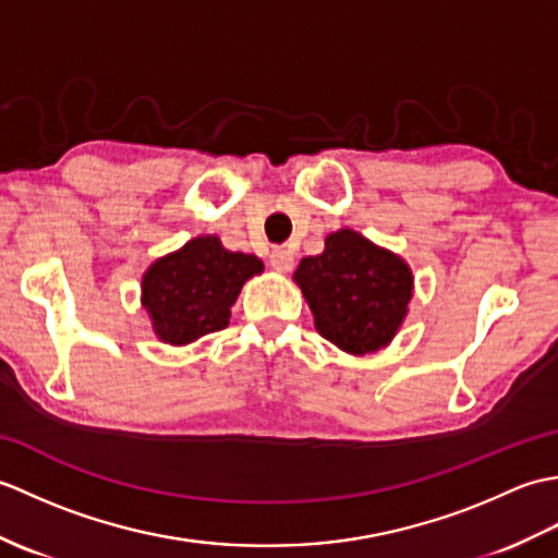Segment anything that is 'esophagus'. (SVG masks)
Here are the masks:
<instances>
[{
    "label": "esophagus",
    "mask_w": 558,
    "mask_h": 558,
    "mask_svg": "<svg viewBox=\"0 0 558 558\" xmlns=\"http://www.w3.org/2000/svg\"><path fill=\"white\" fill-rule=\"evenodd\" d=\"M270 266L276 268L278 272H288V270H292V266H294V256H292V252L290 248H286V246H276L270 252Z\"/></svg>",
    "instance_id": "obj_1"
}]
</instances>
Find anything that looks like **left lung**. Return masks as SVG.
Wrapping results in <instances>:
<instances>
[{"instance_id": "8db88e82", "label": "left lung", "mask_w": 558, "mask_h": 558, "mask_svg": "<svg viewBox=\"0 0 558 558\" xmlns=\"http://www.w3.org/2000/svg\"><path fill=\"white\" fill-rule=\"evenodd\" d=\"M292 280L318 333L354 357L396 338L414 294L408 260L350 228L330 232L324 252L302 258Z\"/></svg>"}]
</instances>
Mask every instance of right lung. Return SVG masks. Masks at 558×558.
Returning a JSON list of instances; mask_svg holds the SVG:
<instances>
[{
    "label": "right lung",
    "mask_w": 558,
    "mask_h": 558,
    "mask_svg": "<svg viewBox=\"0 0 558 558\" xmlns=\"http://www.w3.org/2000/svg\"><path fill=\"white\" fill-rule=\"evenodd\" d=\"M258 272V256L230 252L216 234H198L153 260L141 278V306L160 342L184 348L230 324L244 282Z\"/></svg>",
    "instance_id": "right-lung-1"
}]
</instances>
